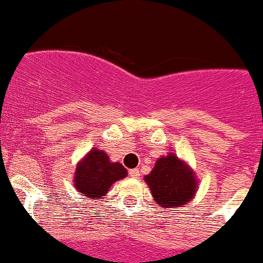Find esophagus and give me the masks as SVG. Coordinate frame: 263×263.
Instances as JSON below:
<instances>
[{
    "mask_svg": "<svg viewBox=\"0 0 263 263\" xmlns=\"http://www.w3.org/2000/svg\"><path fill=\"white\" fill-rule=\"evenodd\" d=\"M129 176L134 177V178H137V177L140 176V172H139V169H131L129 170Z\"/></svg>",
    "mask_w": 263,
    "mask_h": 263,
    "instance_id": "obj_1",
    "label": "esophagus"
}]
</instances>
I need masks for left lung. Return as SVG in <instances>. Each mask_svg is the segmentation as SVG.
Here are the masks:
<instances>
[{"mask_svg": "<svg viewBox=\"0 0 263 263\" xmlns=\"http://www.w3.org/2000/svg\"><path fill=\"white\" fill-rule=\"evenodd\" d=\"M144 179L158 207L164 208H176L187 203L198 187L193 170L173 153L158 158L152 172Z\"/></svg>", "mask_w": 263, "mask_h": 263, "instance_id": "obj_1", "label": "left lung"}]
</instances>
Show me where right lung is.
<instances>
[{
  "label": "right lung",
  "mask_w": 263,
  "mask_h": 263,
  "mask_svg": "<svg viewBox=\"0 0 263 263\" xmlns=\"http://www.w3.org/2000/svg\"><path fill=\"white\" fill-rule=\"evenodd\" d=\"M127 177L126 167L119 162H111L103 151L93 148L76 167L74 186L82 196L90 199L103 198L114 182Z\"/></svg>",
  "instance_id": "add662e5"
}]
</instances>
